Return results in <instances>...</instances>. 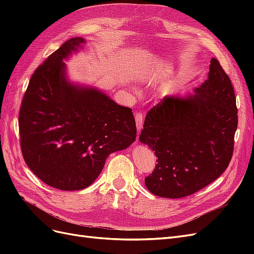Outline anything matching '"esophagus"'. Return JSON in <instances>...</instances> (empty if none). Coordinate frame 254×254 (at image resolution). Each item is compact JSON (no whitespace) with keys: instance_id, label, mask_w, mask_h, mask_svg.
I'll return each mask as SVG.
<instances>
[{"instance_id":"obj_1","label":"esophagus","mask_w":254,"mask_h":254,"mask_svg":"<svg viewBox=\"0 0 254 254\" xmlns=\"http://www.w3.org/2000/svg\"><path fill=\"white\" fill-rule=\"evenodd\" d=\"M134 119L136 122V128L137 130H141L143 128V114L141 112H137L134 114Z\"/></svg>"}]
</instances>
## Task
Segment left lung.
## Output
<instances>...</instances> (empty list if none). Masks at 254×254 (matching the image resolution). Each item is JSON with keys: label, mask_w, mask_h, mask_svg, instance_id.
Returning a JSON list of instances; mask_svg holds the SVG:
<instances>
[{"label": "left lung", "mask_w": 254, "mask_h": 254, "mask_svg": "<svg viewBox=\"0 0 254 254\" xmlns=\"http://www.w3.org/2000/svg\"><path fill=\"white\" fill-rule=\"evenodd\" d=\"M237 123L231 80L213 58L194 95L166 96L146 115L140 141L158 158L146 188L160 197L181 198L209 186L232 159Z\"/></svg>", "instance_id": "left-lung-1"}]
</instances>
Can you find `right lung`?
I'll list each match as a JSON object with an SVG mask.
<instances>
[{
	"label": "right lung",
	"mask_w": 254,
	"mask_h": 254,
	"mask_svg": "<svg viewBox=\"0 0 254 254\" xmlns=\"http://www.w3.org/2000/svg\"><path fill=\"white\" fill-rule=\"evenodd\" d=\"M82 43L79 37L65 41L36 68L19 112L25 163L44 183L64 190L91 186L107 157L136 136L131 109L66 82L63 60Z\"/></svg>",
	"instance_id": "obj_1"
}]
</instances>
